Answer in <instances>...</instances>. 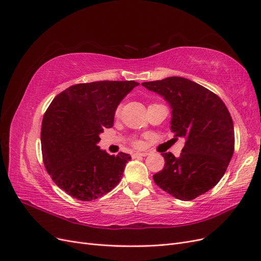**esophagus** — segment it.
Here are the masks:
<instances>
[{
	"label": "esophagus",
	"mask_w": 261,
	"mask_h": 261,
	"mask_svg": "<svg viewBox=\"0 0 261 261\" xmlns=\"http://www.w3.org/2000/svg\"><path fill=\"white\" fill-rule=\"evenodd\" d=\"M147 154H148L147 152H137V153L133 154V156H134V158H138V156H146Z\"/></svg>",
	"instance_id": "34e87169"
}]
</instances>
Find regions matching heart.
<instances>
[{"instance_id": "heart-1", "label": "heart", "mask_w": 261, "mask_h": 261, "mask_svg": "<svg viewBox=\"0 0 261 261\" xmlns=\"http://www.w3.org/2000/svg\"><path fill=\"white\" fill-rule=\"evenodd\" d=\"M121 107H122V106H121V105H119V106H118V107L116 108V110H115V115H116V116H118V115L120 114V111H121Z\"/></svg>"}]
</instances>
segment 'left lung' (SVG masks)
Here are the masks:
<instances>
[{
    "label": "left lung",
    "mask_w": 261,
    "mask_h": 261,
    "mask_svg": "<svg viewBox=\"0 0 261 261\" xmlns=\"http://www.w3.org/2000/svg\"><path fill=\"white\" fill-rule=\"evenodd\" d=\"M142 85L167 101L173 140H186L179 158L162 153L165 164L153 175L155 185L181 200L206 193L224 176L233 153L230 113L218 95L185 77L169 76Z\"/></svg>",
    "instance_id": "1"
}]
</instances>
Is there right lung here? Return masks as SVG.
I'll use <instances>...</instances> for the list:
<instances>
[{"mask_svg": "<svg viewBox=\"0 0 261 261\" xmlns=\"http://www.w3.org/2000/svg\"><path fill=\"white\" fill-rule=\"evenodd\" d=\"M135 81L75 84L56 96L41 123L43 164L67 194L90 201L109 193L122 177L130 154L111 155L97 145L99 134L113 127L115 110Z\"/></svg>", "mask_w": 261, "mask_h": 261, "instance_id": "right-lung-1", "label": "right lung"}]
</instances>
